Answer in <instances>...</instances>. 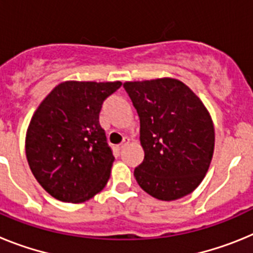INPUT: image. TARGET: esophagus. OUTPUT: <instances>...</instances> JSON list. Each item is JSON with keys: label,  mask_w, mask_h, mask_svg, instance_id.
I'll return each instance as SVG.
<instances>
[{"label": "esophagus", "mask_w": 253, "mask_h": 253, "mask_svg": "<svg viewBox=\"0 0 253 253\" xmlns=\"http://www.w3.org/2000/svg\"><path fill=\"white\" fill-rule=\"evenodd\" d=\"M126 144H128V140H124V142H123V143H122V144H120V146H119V147H118V149H119V151H122V149H123V148H124V147H125V146H126Z\"/></svg>", "instance_id": "34e87169"}]
</instances>
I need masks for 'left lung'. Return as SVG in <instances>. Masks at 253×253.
<instances>
[{
  "instance_id": "8db88e82",
  "label": "left lung",
  "mask_w": 253,
  "mask_h": 253,
  "mask_svg": "<svg viewBox=\"0 0 253 253\" xmlns=\"http://www.w3.org/2000/svg\"><path fill=\"white\" fill-rule=\"evenodd\" d=\"M123 86L140 119L144 160L134 169L139 186L162 202L191 194L207 175L215 144L213 120L205 105L176 78Z\"/></svg>"
}]
</instances>
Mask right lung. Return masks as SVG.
Instances as JSON below:
<instances>
[{
    "mask_svg": "<svg viewBox=\"0 0 253 253\" xmlns=\"http://www.w3.org/2000/svg\"><path fill=\"white\" fill-rule=\"evenodd\" d=\"M120 81H64L31 116L25 152L31 172L49 195L84 203L110 178L114 156L99 124L101 105Z\"/></svg>",
    "mask_w": 253,
    "mask_h": 253,
    "instance_id": "right-lung-1",
    "label": "right lung"
}]
</instances>
